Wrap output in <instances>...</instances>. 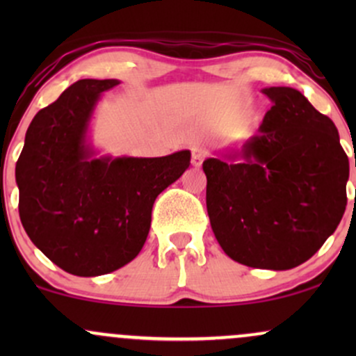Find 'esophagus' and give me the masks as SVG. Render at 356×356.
<instances>
[{
	"mask_svg": "<svg viewBox=\"0 0 356 356\" xmlns=\"http://www.w3.org/2000/svg\"><path fill=\"white\" fill-rule=\"evenodd\" d=\"M191 152H192L191 162H192V165H194V167L201 165L202 161H204V159H206V155H207L206 149H204V147H201V145H194L191 149Z\"/></svg>",
	"mask_w": 356,
	"mask_h": 356,
	"instance_id": "obj_1",
	"label": "esophagus"
}]
</instances>
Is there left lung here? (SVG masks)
Segmentation results:
<instances>
[{"instance_id": "8db88e82", "label": "left lung", "mask_w": 356, "mask_h": 356, "mask_svg": "<svg viewBox=\"0 0 356 356\" xmlns=\"http://www.w3.org/2000/svg\"><path fill=\"white\" fill-rule=\"evenodd\" d=\"M263 93L273 107L257 134L204 161L206 204L231 259L284 271L308 261L338 227L350 165L332 118L303 93L289 87Z\"/></svg>"}]
</instances>
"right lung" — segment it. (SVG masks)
I'll use <instances>...</instances> for the list:
<instances>
[{
	"label": "right lung",
	"mask_w": 356,
	"mask_h": 356,
	"mask_svg": "<svg viewBox=\"0 0 356 356\" xmlns=\"http://www.w3.org/2000/svg\"><path fill=\"white\" fill-rule=\"evenodd\" d=\"M118 80H79L36 113L16 162L19 219L33 244L63 271L100 276L144 246L155 197L191 164L165 157H97L88 129L102 93Z\"/></svg>",
	"instance_id": "obj_1"
}]
</instances>
